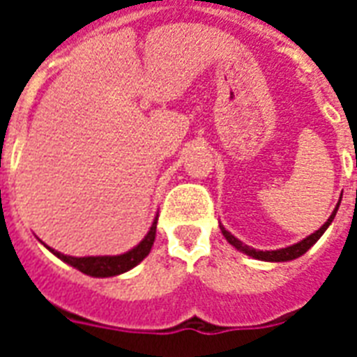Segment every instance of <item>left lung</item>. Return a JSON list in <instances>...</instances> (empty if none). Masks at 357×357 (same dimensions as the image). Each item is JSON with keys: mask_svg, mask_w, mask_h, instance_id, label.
Segmentation results:
<instances>
[{"mask_svg": "<svg viewBox=\"0 0 357 357\" xmlns=\"http://www.w3.org/2000/svg\"><path fill=\"white\" fill-rule=\"evenodd\" d=\"M341 204V202H339ZM339 204L335 206V209H333V213L330 215V218H328L326 222L322 224V228H319L315 231V234H311L310 237H305L304 241H300V243L293 244V246H287V248H280V250H255V248H250V246H246V244H243L241 241H238L237 237H234V235L229 234L228 229L224 228L222 224H220V229H222V235L226 237V241H228L231 246H235L237 250H241L243 254L250 255V257H254V259H261V261H272V263H280V261H293L296 259V257H300V255H304L307 250L313 246V244L319 241V238L322 237V234L326 231L328 226L332 224V220L335 218V213H337L339 209Z\"/></svg>", "mask_w": 357, "mask_h": 357, "instance_id": "obj_1", "label": "left lung"}]
</instances>
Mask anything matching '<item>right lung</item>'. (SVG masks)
I'll list each match as a JSON object with an SVG mask.
<instances>
[{"label": "right lung", "mask_w": 357, "mask_h": 357, "mask_svg": "<svg viewBox=\"0 0 357 357\" xmlns=\"http://www.w3.org/2000/svg\"><path fill=\"white\" fill-rule=\"evenodd\" d=\"M155 229H157V217L151 224L150 231L146 234V237L140 241L135 248H131L126 254L120 255H89V257H72V255H64L57 250L46 246L53 255H57L59 259H63L64 263H68L74 268L81 271L86 276L94 278H109V276H119L123 272L131 271L133 266H137L140 261L144 259L146 255L150 254L153 241H155Z\"/></svg>", "instance_id": "obj_1"}]
</instances>
